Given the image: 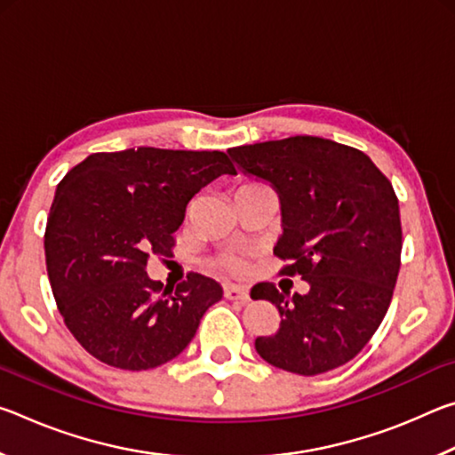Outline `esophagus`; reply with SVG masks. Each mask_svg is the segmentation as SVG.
I'll list each match as a JSON object with an SVG mask.
<instances>
[{"instance_id": "obj_1", "label": "esophagus", "mask_w": 455, "mask_h": 455, "mask_svg": "<svg viewBox=\"0 0 455 455\" xmlns=\"http://www.w3.org/2000/svg\"><path fill=\"white\" fill-rule=\"evenodd\" d=\"M225 297L230 299V301L246 303L249 301V291L244 287H238V284H228V287H225Z\"/></svg>"}]
</instances>
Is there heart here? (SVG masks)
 <instances>
[{
	"mask_svg": "<svg viewBox=\"0 0 455 455\" xmlns=\"http://www.w3.org/2000/svg\"><path fill=\"white\" fill-rule=\"evenodd\" d=\"M244 187H260V182H249V184H244ZM225 267L235 275H243L246 271V265L243 263L241 259H227Z\"/></svg>",
	"mask_w": 455,
	"mask_h": 455,
	"instance_id": "heart-1",
	"label": "heart"
}]
</instances>
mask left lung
<instances>
[{
    "mask_svg": "<svg viewBox=\"0 0 455 455\" xmlns=\"http://www.w3.org/2000/svg\"><path fill=\"white\" fill-rule=\"evenodd\" d=\"M244 174L271 182L281 198L279 275L309 283L291 299L273 283L251 289L281 315L255 339L267 363L299 375L341 367L365 347L389 309L402 265V220L394 187L357 148L319 136L236 146Z\"/></svg>",
    "mask_w": 455,
    "mask_h": 455,
    "instance_id": "left-lung-1",
    "label": "left lung"
}]
</instances>
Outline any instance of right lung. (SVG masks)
I'll list each match as a JSON object with an SVG mask.
<instances>
[{"label":"right lung","instance_id":"right-lung-1","mask_svg":"<svg viewBox=\"0 0 455 455\" xmlns=\"http://www.w3.org/2000/svg\"><path fill=\"white\" fill-rule=\"evenodd\" d=\"M220 174L225 152L140 146L96 152L58 184L44 249L66 327L92 357L144 371L180 355L222 287L188 273L164 289L146 275L152 255L172 257L187 204Z\"/></svg>","mask_w":455,"mask_h":455}]
</instances>
